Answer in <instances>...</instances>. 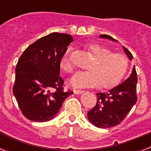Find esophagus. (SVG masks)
<instances>
[{
	"mask_svg": "<svg viewBox=\"0 0 151 151\" xmlns=\"http://www.w3.org/2000/svg\"><path fill=\"white\" fill-rule=\"evenodd\" d=\"M73 91H74V94H82V93L84 92V91H82V90H74Z\"/></svg>",
	"mask_w": 151,
	"mask_h": 151,
	"instance_id": "esophagus-1",
	"label": "esophagus"
}]
</instances>
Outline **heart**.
<instances>
[{
  "mask_svg": "<svg viewBox=\"0 0 151 151\" xmlns=\"http://www.w3.org/2000/svg\"><path fill=\"white\" fill-rule=\"evenodd\" d=\"M85 50L92 57L87 66V71L78 72L69 80L74 88H88L99 85L107 88L116 85L123 77L128 69L129 61L123 54L112 53L107 47L98 43L85 45ZM70 49L63 56L60 67L65 73L73 72L69 58Z\"/></svg>",
  "mask_w": 151,
  "mask_h": 151,
  "instance_id": "1",
  "label": "heart"
}]
</instances>
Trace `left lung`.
I'll return each instance as SVG.
<instances>
[{
  "label": "left lung",
  "instance_id": "1",
  "mask_svg": "<svg viewBox=\"0 0 151 151\" xmlns=\"http://www.w3.org/2000/svg\"><path fill=\"white\" fill-rule=\"evenodd\" d=\"M100 38L116 41L107 35H100ZM123 50L132 60L133 56L131 52L125 47ZM137 82L138 78L134 66L132 73L122 83L108 92L97 93L95 106L88 112V118L91 123L101 129L113 127L120 123L137 102Z\"/></svg>",
  "mask_w": 151,
  "mask_h": 151
}]
</instances>
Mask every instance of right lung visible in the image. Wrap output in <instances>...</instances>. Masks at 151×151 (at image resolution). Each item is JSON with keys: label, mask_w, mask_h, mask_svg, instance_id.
Instances as JSON below:
<instances>
[{"label": "right lung", "mask_w": 151, "mask_h": 151, "mask_svg": "<svg viewBox=\"0 0 151 151\" xmlns=\"http://www.w3.org/2000/svg\"><path fill=\"white\" fill-rule=\"evenodd\" d=\"M73 41L70 35L54 32L29 45L19 59L13 92L26 119L47 122L56 116L73 91H64L60 61Z\"/></svg>", "instance_id": "1"}]
</instances>
